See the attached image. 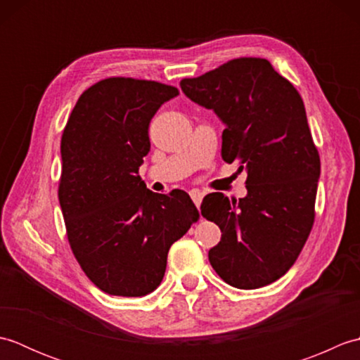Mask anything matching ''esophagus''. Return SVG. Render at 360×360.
I'll list each match as a JSON object with an SVG mask.
<instances>
[{
    "instance_id": "1",
    "label": "esophagus",
    "mask_w": 360,
    "mask_h": 360,
    "mask_svg": "<svg viewBox=\"0 0 360 360\" xmlns=\"http://www.w3.org/2000/svg\"><path fill=\"white\" fill-rule=\"evenodd\" d=\"M190 196H192V200H193L196 207H200L202 202V198H204L202 192H200V190H192V192H190Z\"/></svg>"
}]
</instances>
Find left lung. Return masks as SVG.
Masks as SVG:
<instances>
[{
  "mask_svg": "<svg viewBox=\"0 0 360 360\" xmlns=\"http://www.w3.org/2000/svg\"><path fill=\"white\" fill-rule=\"evenodd\" d=\"M181 89L221 119V156L248 173L246 196L210 193L201 204V215L223 233L209 262L233 288H263L290 269L314 224L320 158L302 97L255 57L182 79Z\"/></svg>",
  "mask_w": 360,
  "mask_h": 360,
  "instance_id": "8db88e82",
  "label": "left lung"
}]
</instances>
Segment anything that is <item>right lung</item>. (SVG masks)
<instances>
[{
  "mask_svg": "<svg viewBox=\"0 0 360 360\" xmlns=\"http://www.w3.org/2000/svg\"><path fill=\"white\" fill-rule=\"evenodd\" d=\"M178 94L159 82L105 79L79 97L63 129L58 201L68 240L86 277L110 295L153 292L170 246L200 218L186 192L153 193L139 176L150 122Z\"/></svg>",
  "mask_w": 360,
  "mask_h": 360,
  "instance_id": "right-lung-1",
  "label": "right lung"
}]
</instances>
